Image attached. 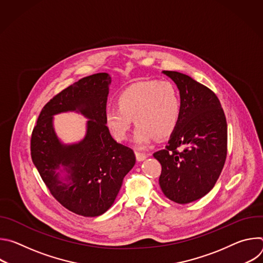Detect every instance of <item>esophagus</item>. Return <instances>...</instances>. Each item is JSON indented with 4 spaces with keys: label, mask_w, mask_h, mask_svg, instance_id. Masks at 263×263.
I'll return each instance as SVG.
<instances>
[{
    "label": "esophagus",
    "mask_w": 263,
    "mask_h": 263,
    "mask_svg": "<svg viewBox=\"0 0 263 263\" xmlns=\"http://www.w3.org/2000/svg\"><path fill=\"white\" fill-rule=\"evenodd\" d=\"M135 156H136L137 161H143L144 159H146V158H147V155H146V154L139 153V152H135Z\"/></svg>",
    "instance_id": "obj_1"
}]
</instances>
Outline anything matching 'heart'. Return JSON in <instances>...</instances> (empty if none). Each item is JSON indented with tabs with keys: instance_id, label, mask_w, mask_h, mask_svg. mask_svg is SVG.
<instances>
[{
	"instance_id": "b5f03b06",
	"label": "heart",
	"mask_w": 263,
	"mask_h": 263,
	"mask_svg": "<svg viewBox=\"0 0 263 263\" xmlns=\"http://www.w3.org/2000/svg\"><path fill=\"white\" fill-rule=\"evenodd\" d=\"M118 108L106 111L105 123L118 141L127 139L132 120L137 126L134 141L140 148L155 137L171 136L181 117V99L177 87L166 80H148L134 83L117 98Z\"/></svg>"
}]
</instances>
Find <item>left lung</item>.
I'll return each instance as SVG.
<instances>
[{
    "mask_svg": "<svg viewBox=\"0 0 263 263\" xmlns=\"http://www.w3.org/2000/svg\"><path fill=\"white\" fill-rule=\"evenodd\" d=\"M162 72L180 91L181 117L165 148L153 156L162 166L159 185L164 196L187 204L207 195L221 173L227 157V122L212 90L187 74Z\"/></svg>",
    "mask_w": 263,
    "mask_h": 263,
    "instance_id": "8db88e82",
    "label": "left lung"
}]
</instances>
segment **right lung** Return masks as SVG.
<instances>
[{"label":"right lung","instance_id":"1","mask_svg":"<svg viewBox=\"0 0 263 263\" xmlns=\"http://www.w3.org/2000/svg\"><path fill=\"white\" fill-rule=\"evenodd\" d=\"M111 77L99 72L82 78L50 100L31 136V157L52 196L69 211L88 217L106 212L121 190L124 177L135 164L133 149L112 138L106 123ZM76 110L89 121L79 143L61 142L52 117ZM62 168L65 177L57 171Z\"/></svg>","mask_w":263,"mask_h":263}]
</instances>
